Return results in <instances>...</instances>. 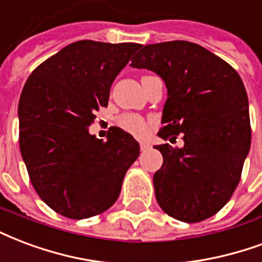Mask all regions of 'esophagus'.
Listing matches in <instances>:
<instances>
[{
    "instance_id": "esophagus-1",
    "label": "esophagus",
    "mask_w": 262,
    "mask_h": 262,
    "mask_svg": "<svg viewBox=\"0 0 262 262\" xmlns=\"http://www.w3.org/2000/svg\"><path fill=\"white\" fill-rule=\"evenodd\" d=\"M148 148H151V143H148V141H140V150L141 151H146V150H148Z\"/></svg>"
}]
</instances>
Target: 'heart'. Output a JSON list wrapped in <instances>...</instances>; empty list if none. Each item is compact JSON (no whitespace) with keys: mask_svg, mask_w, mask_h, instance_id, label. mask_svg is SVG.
Returning a JSON list of instances; mask_svg holds the SVG:
<instances>
[{"mask_svg":"<svg viewBox=\"0 0 262 262\" xmlns=\"http://www.w3.org/2000/svg\"><path fill=\"white\" fill-rule=\"evenodd\" d=\"M118 125L121 126L123 130L129 132L135 136H143L147 132L148 122L143 116L136 115V114H123L118 118Z\"/></svg>","mask_w":262,"mask_h":262,"instance_id":"b5f03b06","label":"heart"}]
</instances>
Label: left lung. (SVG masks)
Wrapping results in <instances>:
<instances>
[{
	"label": "left lung",
	"mask_w": 262,
	"mask_h": 262,
	"mask_svg": "<svg viewBox=\"0 0 262 262\" xmlns=\"http://www.w3.org/2000/svg\"><path fill=\"white\" fill-rule=\"evenodd\" d=\"M130 67L160 75L168 89L158 136L185 147L156 146L164 164L154 175L156 199L182 222L215 215L236 190L250 150L249 100L239 73L190 41L147 44Z\"/></svg>",
	"instance_id": "1"
}]
</instances>
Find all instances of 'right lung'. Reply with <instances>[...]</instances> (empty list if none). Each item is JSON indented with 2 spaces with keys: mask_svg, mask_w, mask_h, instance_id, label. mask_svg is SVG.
I'll use <instances>...</instances> for the list:
<instances>
[{
  "mask_svg": "<svg viewBox=\"0 0 262 262\" xmlns=\"http://www.w3.org/2000/svg\"><path fill=\"white\" fill-rule=\"evenodd\" d=\"M136 42L80 40L40 63L19 100V146L34 190L71 220L106 211L119 197L140 147L119 127L106 140L89 133Z\"/></svg>",
  "mask_w": 262,
  "mask_h": 262,
  "instance_id": "right-lung-1",
  "label": "right lung"
}]
</instances>
